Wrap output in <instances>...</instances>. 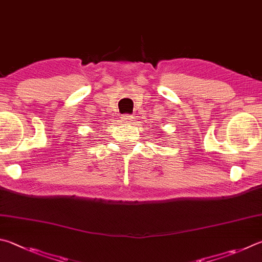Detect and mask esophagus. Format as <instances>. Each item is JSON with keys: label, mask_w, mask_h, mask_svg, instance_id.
<instances>
[{"label": "esophagus", "mask_w": 262, "mask_h": 262, "mask_svg": "<svg viewBox=\"0 0 262 262\" xmlns=\"http://www.w3.org/2000/svg\"><path fill=\"white\" fill-rule=\"evenodd\" d=\"M133 119V117L132 116H123V117H121V120H122V122H126L127 125L128 123H130V120Z\"/></svg>", "instance_id": "obj_1"}]
</instances>
